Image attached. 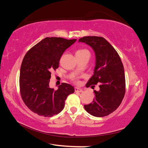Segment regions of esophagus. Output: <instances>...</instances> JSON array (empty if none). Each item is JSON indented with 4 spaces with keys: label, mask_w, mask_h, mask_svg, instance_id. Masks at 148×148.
Returning a JSON list of instances; mask_svg holds the SVG:
<instances>
[{
    "label": "esophagus",
    "mask_w": 148,
    "mask_h": 148,
    "mask_svg": "<svg viewBox=\"0 0 148 148\" xmlns=\"http://www.w3.org/2000/svg\"><path fill=\"white\" fill-rule=\"evenodd\" d=\"M74 90H75V92H82L84 91L83 90H82V89L78 88V87H75Z\"/></svg>",
    "instance_id": "34e87169"
}]
</instances>
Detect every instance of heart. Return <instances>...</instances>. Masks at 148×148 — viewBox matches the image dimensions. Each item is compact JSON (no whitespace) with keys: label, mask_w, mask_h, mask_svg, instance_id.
I'll use <instances>...</instances> for the list:
<instances>
[{"label":"heart","mask_w":148,"mask_h":148,"mask_svg":"<svg viewBox=\"0 0 148 148\" xmlns=\"http://www.w3.org/2000/svg\"><path fill=\"white\" fill-rule=\"evenodd\" d=\"M88 51L87 49H79L77 50L76 53H84V52Z\"/></svg>","instance_id":"heart-1"}]
</instances>
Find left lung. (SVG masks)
<instances>
[{"label":"left lung","mask_w":148,"mask_h":148,"mask_svg":"<svg viewBox=\"0 0 148 148\" xmlns=\"http://www.w3.org/2000/svg\"><path fill=\"white\" fill-rule=\"evenodd\" d=\"M79 42L91 46L96 57L94 74L86 87L99 84L100 87L99 91H94L92 103L84 105V108L95 117L108 116L119 107L125 96V77L121 58L103 37L84 36Z\"/></svg>","instance_id":"8db88e82"}]
</instances>
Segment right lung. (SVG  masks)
<instances>
[{
  "label": "right lung",
  "instance_id": "obj_1",
  "mask_svg": "<svg viewBox=\"0 0 148 148\" xmlns=\"http://www.w3.org/2000/svg\"><path fill=\"white\" fill-rule=\"evenodd\" d=\"M76 41L47 37L25 56L20 69V92L24 103L34 113L44 117L59 114L67 97L74 92L69 84H61L57 90L50 88L49 84L51 71L58 68L62 55Z\"/></svg>",
  "mask_w": 148,
  "mask_h": 148
}]
</instances>
